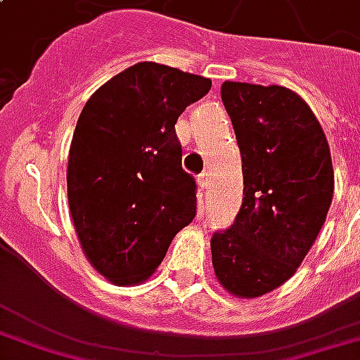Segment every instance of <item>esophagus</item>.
Returning <instances> with one entry per match:
<instances>
[{
  "instance_id": "esophagus-1",
  "label": "esophagus",
  "mask_w": 360,
  "mask_h": 360,
  "mask_svg": "<svg viewBox=\"0 0 360 360\" xmlns=\"http://www.w3.org/2000/svg\"><path fill=\"white\" fill-rule=\"evenodd\" d=\"M198 185H200V188H202V191H205V188H207V186H210V174H202L198 177Z\"/></svg>"
}]
</instances>
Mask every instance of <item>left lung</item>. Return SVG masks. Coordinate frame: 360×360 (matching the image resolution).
Instances as JSON below:
<instances>
[{
  "label": "left lung",
  "instance_id": "left-lung-1",
  "mask_svg": "<svg viewBox=\"0 0 360 360\" xmlns=\"http://www.w3.org/2000/svg\"><path fill=\"white\" fill-rule=\"evenodd\" d=\"M221 98L240 145L243 202L236 223L213 236L211 262L229 295L259 298L295 276L325 224L330 147L290 89L224 81Z\"/></svg>",
  "mask_w": 360,
  "mask_h": 360
}]
</instances>
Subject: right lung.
<instances>
[{
	"mask_svg": "<svg viewBox=\"0 0 360 360\" xmlns=\"http://www.w3.org/2000/svg\"><path fill=\"white\" fill-rule=\"evenodd\" d=\"M210 89L205 77L139 62L82 107L68 156V202L82 253L107 281H147L196 215V183L181 168L175 122Z\"/></svg>",
	"mask_w": 360,
	"mask_h": 360,
	"instance_id": "1",
	"label": "right lung"
}]
</instances>
